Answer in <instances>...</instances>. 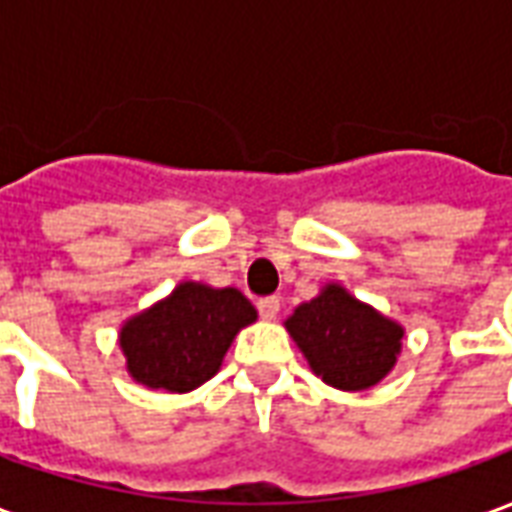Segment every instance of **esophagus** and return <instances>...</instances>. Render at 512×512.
<instances>
[{"label": "esophagus", "mask_w": 512, "mask_h": 512, "mask_svg": "<svg viewBox=\"0 0 512 512\" xmlns=\"http://www.w3.org/2000/svg\"><path fill=\"white\" fill-rule=\"evenodd\" d=\"M257 310H260V315H263L266 321H274L279 315V299L277 296H266V299L257 301Z\"/></svg>", "instance_id": "obj_1"}]
</instances>
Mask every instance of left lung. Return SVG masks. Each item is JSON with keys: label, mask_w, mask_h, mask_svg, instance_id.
Returning <instances> with one entry per match:
<instances>
[{"label": "left lung", "mask_w": 512, "mask_h": 512, "mask_svg": "<svg viewBox=\"0 0 512 512\" xmlns=\"http://www.w3.org/2000/svg\"><path fill=\"white\" fill-rule=\"evenodd\" d=\"M307 365L323 384L362 392L384 381L403 351L406 329L376 307L351 296L343 285H323L285 321Z\"/></svg>", "instance_id": "left-lung-1"}]
</instances>
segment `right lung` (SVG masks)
Listing matches in <instances>:
<instances>
[{
	"label": "right lung",
	"mask_w": 512,
	"mask_h": 512,
	"mask_svg": "<svg viewBox=\"0 0 512 512\" xmlns=\"http://www.w3.org/2000/svg\"><path fill=\"white\" fill-rule=\"evenodd\" d=\"M257 321L238 288L180 282L147 310L131 315L117 334L128 376L136 384L183 395L211 381L235 334Z\"/></svg>",
	"instance_id": "add662e5"
}]
</instances>
